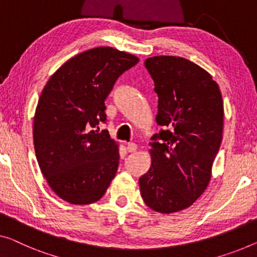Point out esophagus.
<instances>
[{"label": "esophagus", "instance_id": "34e87169", "mask_svg": "<svg viewBox=\"0 0 257 257\" xmlns=\"http://www.w3.org/2000/svg\"><path fill=\"white\" fill-rule=\"evenodd\" d=\"M127 150L129 152H135L137 150V144L136 143H128L127 144Z\"/></svg>", "mask_w": 257, "mask_h": 257}]
</instances>
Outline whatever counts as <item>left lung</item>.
<instances>
[{
	"instance_id": "8db88e82",
	"label": "left lung",
	"mask_w": 257,
	"mask_h": 257,
	"mask_svg": "<svg viewBox=\"0 0 257 257\" xmlns=\"http://www.w3.org/2000/svg\"><path fill=\"white\" fill-rule=\"evenodd\" d=\"M145 68L158 94L151 137V167L140 178L149 208L172 213L188 208L206 189L223 139L224 105L211 75L179 56H153Z\"/></svg>"
}]
</instances>
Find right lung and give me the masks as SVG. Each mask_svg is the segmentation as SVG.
<instances>
[{"mask_svg": "<svg viewBox=\"0 0 257 257\" xmlns=\"http://www.w3.org/2000/svg\"><path fill=\"white\" fill-rule=\"evenodd\" d=\"M139 57L97 47L71 57L53 74L38 101L33 142L49 187L71 204L104 196L118 167V147L107 130L105 100Z\"/></svg>", "mask_w": 257, "mask_h": 257, "instance_id": "right-lung-1", "label": "right lung"}]
</instances>
